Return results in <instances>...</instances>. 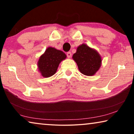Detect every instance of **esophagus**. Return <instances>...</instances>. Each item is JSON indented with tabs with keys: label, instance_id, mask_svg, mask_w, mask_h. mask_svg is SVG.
<instances>
[{
	"label": "esophagus",
	"instance_id": "obj_1",
	"mask_svg": "<svg viewBox=\"0 0 134 134\" xmlns=\"http://www.w3.org/2000/svg\"><path fill=\"white\" fill-rule=\"evenodd\" d=\"M67 56L68 58H70V57H71V52H68V53H67Z\"/></svg>",
	"mask_w": 134,
	"mask_h": 134
}]
</instances>
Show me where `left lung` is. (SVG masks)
<instances>
[{
  "instance_id": "8db88e82",
  "label": "left lung",
  "mask_w": 134,
  "mask_h": 134,
  "mask_svg": "<svg viewBox=\"0 0 134 134\" xmlns=\"http://www.w3.org/2000/svg\"><path fill=\"white\" fill-rule=\"evenodd\" d=\"M72 58L81 73L87 76H92L96 73L101 67L102 61L96 49L85 44L79 45Z\"/></svg>"
}]
</instances>
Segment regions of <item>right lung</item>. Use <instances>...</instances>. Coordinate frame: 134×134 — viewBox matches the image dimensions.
<instances>
[{
	"instance_id": "obj_1",
	"label": "right lung",
	"mask_w": 134,
	"mask_h": 134,
	"mask_svg": "<svg viewBox=\"0 0 134 134\" xmlns=\"http://www.w3.org/2000/svg\"><path fill=\"white\" fill-rule=\"evenodd\" d=\"M66 57L65 54L62 51L53 47H48L44 53L40 57L37 63L38 69L41 75L45 78L53 76L60 63Z\"/></svg>"
}]
</instances>
